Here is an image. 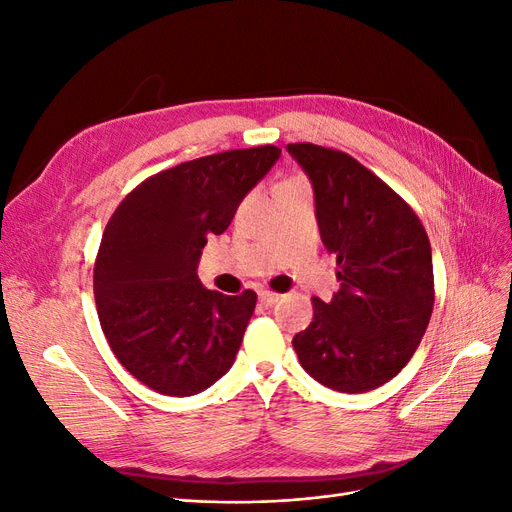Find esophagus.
Returning <instances> with one entry per match:
<instances>
[{
    "label": "esophagus",
    "instance_id": "34e87169",
    "mask_svg": "<svg viewBox=\"0 0 512 512\" xmlns=\"http://www.w3.org/2000/svg\"><path fill=\"white\" fill-rule=\"evenodd\" d=\"M258 299H260L262 305H273V303H277V299H280V294L271 292V290H260Z\"/></svg>",
    "mask_w": 512,
    "mask_h": 512
}]
</instances>
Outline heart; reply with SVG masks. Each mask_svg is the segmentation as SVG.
<instances>
[{
    "label": "heart",
    "instance_id": "heart-1",
    "mask_svg": "<svg viewBox=\"0 0 512 512\" xmlns=\"http://www.w3.org/2000/svg\"><path fill=\"white\" fill-rule=\"evenodd\" d=\"M294 179H299V177H294Z\"/></svg>",
    "mask_w": 512,
    "mask_h": 512
}]
</instances>
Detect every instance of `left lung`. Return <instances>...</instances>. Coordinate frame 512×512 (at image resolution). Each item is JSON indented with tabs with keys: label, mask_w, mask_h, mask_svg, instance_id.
<instances>
[{
	"label": "left lung",
	"mask_w": 512,
	"mask_h": 512,
	"mask_svg": "<svg viewBox=\"0 0 512 512\" xmlns=\"http://www.w3.org/2000/svg\"><path fill=\"white\" fill-rule=\"evenodd\" d=\"M288 153L312 181L320 239L342 282L329 303L312 299L314 318L292 346L329 389H378L412 359L433 312L427 232L406 200L348 153L312 143Z\"/></svg>",
	"instance_id": "8db88e82"
}]
</instances>
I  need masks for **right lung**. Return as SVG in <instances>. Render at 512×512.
<instances>
[{
	"label": "right lung",
	"mask_w": 512,
	"mask_h": 512,
	"mask_svg": "<svg viewBox=\"0 0 512 512\" xmlns=\"http://www.w3.org/2000/svg\"><path fill=\"white\" fill-rule=\"evenodd\" d=\"M280 153L230 149L162 170L108 220L94 267L98 318L117 361L149 389L196 395L235 363L256 292L207 290L196 267Z\"/></svg>",
	"instance_id": "right-lung-1"
}]
</instances>
